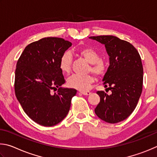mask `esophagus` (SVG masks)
I'll return each mask as SVG.
<instances>
[{"label": "esophagus", "instance_id": "esophagus-1", "mask_svg": "<svg viewBox=\"0 0 157 157\" xmlns=\"http://www.w3.org/2000/svg\"><path fill=\"white\" fill-rule=\"evenodd\" d=\"M81 94H83V95H86V96H88L90 94H91V92H89V91H86V92H81Z\"/></svg>", "mask_w": 157, "mask_h": 157}]
</instances>
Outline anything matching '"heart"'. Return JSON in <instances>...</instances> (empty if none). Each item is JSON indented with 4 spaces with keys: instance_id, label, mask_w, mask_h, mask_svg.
<instances>
[{
    "instance_id": "heart-1",
    "label": "heart",
    "mask_w": 157,
    "mask_h": 157,
    "mask_svg": "<svg viewBox=\"0 0 157 157\" xmlns=\"http://www.w3.org/2000/svg\"><path fill=\"white\" fill-rule=\"evenodd\" d=\"M78 54L90 63L89 71H92L97 76H101L105 74L107 70V64L104 60L100 59V54L97 50L90 47H84L78 49ZM71 62L72 59L69 52H65L60 58L59 66L63 74H69L70 73ZM94 81L95 78L92 74H74L67 79V83L71 88L83 92L89 90Z\"/></svg>"
}]
</instances>
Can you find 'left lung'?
I'll use <instances>...</instances> for the list:
<instances>
[{"instance_id":"1","label":"left lung","mask_w":157,"mask_h":157,"mask_svg":"<svg viewBox=\"0 0 157 157\" xmlns=\"http://www.w3.org/2000/svg\"><path fill=\"white\" fill-rule=\"evenodd\" d=\"M89 38L105 45L109 56V66L103 81L112 94L97 92L100 102L95 114L107 123L121 122L132 113L141 97L144 80L141 56L131 43L114 36Z\"/></svg>"}]
</instances>
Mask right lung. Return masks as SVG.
I'll return each mask as SVG.
<instances>
[{"mask_svg": "<svg viewBox=\"0 0 157 157\" xmlns=\"http://www.w3.org/2000/svg\"><path fill=\"white\" fill-rule=\"evenodd\" d=\"M71 46L61 38H41L29 44L16 63V97L27 116L40 125L51 127L62 121L76 94L75 89L61 87L65 81L59 66Z\"/></svg>", "mask_w": 157, "mask_h": 157, "instance_id": "add662e5", "label": "right lung"}]
</instances>
